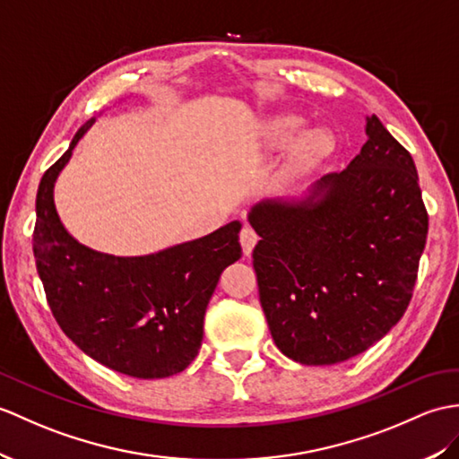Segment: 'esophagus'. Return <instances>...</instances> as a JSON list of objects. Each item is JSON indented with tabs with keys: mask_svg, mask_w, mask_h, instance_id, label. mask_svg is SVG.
<instances>
[{
	"mask_svg": "<svg viewBox=\"0 0 459 459\" xmlns=\"http://www.w3.org/2000/svg\"><path fill=\"white\" fill-rule=\"evenodd\" d=\"M255 242H258V234H255V230H254L252 227H244V229L240 230V247H242V252L247 254V255H250L252 250H254V247H255Z\"/></svg>",
	"mask_w": 459,
	"mask_h": 459,
	"instance_id": "obj_1",
	"label": "esophagus"
}]
</instances>
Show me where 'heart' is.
Segmentation results:
<instances>
[{"instance_id":"1","label":"heart","mask_w":459,"mask_h":459,"mask_svg":"<svg viewBox=\"0 0 459 459\" xmlns=\"http://www.w3.org/2000/svg\"><path fill=\"white\" fill-rule=\"evenodd\" d=\"M301 126H303V121L295 115L275 117V119L270 123L272 141L278 146L291 144L297 133L301 131ZM330 148H333V141H330V136L325 131L321 129L307 131L297 138V143L293 146V154H291L293 166L299 169L311 168L313 164L318 162V160L325 158L330 152Z\"/></svg>"}]
</instances>
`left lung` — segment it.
Wrapping results in <instances>:
<instances>
[{
	"label": "left lung",
	"instance_id": "1",
	"mask_svg": "<svg viewBox=\"0 0 459 459\" xmlns=\"http://www.w3.org/2000/svg\"><path fill=\"white\" fill-rule=\"evenodd\" d=\"M368 143L303 204L252 209L260 303L275 346L307 366L354 358L411 303L429 234L419 174L376 115Z\"/></svg>",
	"mask_w": 459,
	"mask_h": 459
}]
</instances>
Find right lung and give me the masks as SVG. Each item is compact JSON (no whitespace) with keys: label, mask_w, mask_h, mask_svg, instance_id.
<instances>
[{"label":"right lung","mask_w":459,"mask_h":459,"mask_svg":"<svg viewBox=\"0 0 459 459\" xmlns=\"http://www.w3.org/2000/svg\"><path fill=\"white\" fill-rule=\"evenodd\" d=\"M88 121L42 176L33 252L56 323L83 354L119 374L160 379L184 371L204 340V318L222 270L242 254L240 222L141 258L90 250L62 227L52 189Z\"/></svg>","instance_id":"add662e5"}]
</instances>
